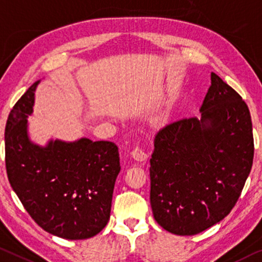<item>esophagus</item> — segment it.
I'll use <instances>...</instances> for the list:
<instances>
[{"label":"esophagus","instance_id":"34e87169","mask_svg":"<svg viewBox=\"0 0 262 262\" xmlns=\"http://www.w3.org/2000/svg\"><path fill=\"white\" fill-rule=\"evenodd\" d=\"M131 157L135 160H137V162H144V160L147 158V155H146V152H144V150H142V148L137 146L134 148V150H132Z\"/></svg>","mask_w":262,"mask_h":262}]
</instances>
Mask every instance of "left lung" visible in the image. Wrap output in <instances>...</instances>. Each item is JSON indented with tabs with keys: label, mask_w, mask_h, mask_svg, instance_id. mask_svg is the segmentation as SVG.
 <instances>
[{
	"label": "left lung",
	"mask_w": 262,
	"mask_h": 262,
	"mask_svg": "<svg viewBox=\"0 0 262 262\" xmlns=\"http://www.w3.org/2000/svg\"><path fill=\"white\" fill-rule=\"evenodd\" d=\"M254 156L248 106L214 72L200 117L160 128L150 159V203L157 223L194 235L223 220L243 191Z\"/></svg>",
	"instance_id": "8db88e82"
}]
</instances>
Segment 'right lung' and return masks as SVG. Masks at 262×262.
Masks as SVG:
<instances>
[{"label": "right lung", "mask_w": 262, "mask_h": 262, "mask_svg": "<svg viewBox=\"0 0 262 262\" xmlns=\"http://www.w3.org/2000/svg\"><path fill=\"white\" fill-rule=\"evenodd\" d=\"M39 80L10 111L6 125V167L9 183L35 223L52 235L88 239L110 219L114 187L120 171L117 145L106 140L50 139L31 142L28 117L33 114Z\"/></svg>", "instance_id": "right-lung-1"}]
</instances>
